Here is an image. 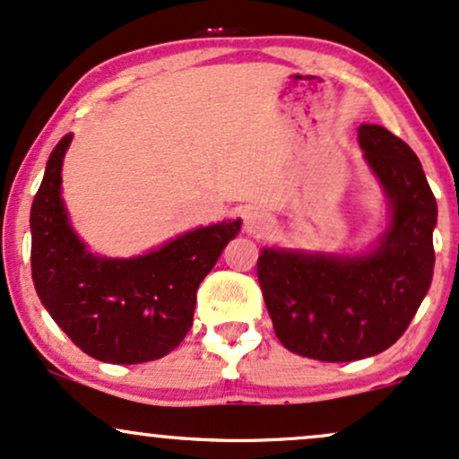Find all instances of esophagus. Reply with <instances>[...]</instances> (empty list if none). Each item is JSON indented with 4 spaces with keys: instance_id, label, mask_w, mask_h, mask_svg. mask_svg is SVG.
Returning a JSON list of instances; mask_svg holds the SVG:
<instances>
[{
    "instance_id": "obj_1",
    "label": "esophagus",
    "mask_w": 459,
    "mask_h": 459,
    "mask_svg": "<svg viewBox=\"0 0 459 459\" xmlns=\"http://www.w3.org/2000/svg\"><path fill=\"white\" fill-rule=\"evenodd\" d=\"M271 230V217L260 208H249L245 212V231L251 236H264Z\"/></svg>"
}]
</instances>
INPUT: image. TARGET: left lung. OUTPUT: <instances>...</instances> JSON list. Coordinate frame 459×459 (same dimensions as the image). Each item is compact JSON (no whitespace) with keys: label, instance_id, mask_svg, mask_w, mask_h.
Masks as SVG:
<instances>
[{"label":"left lung","instance_id":"obj_1","mask_svg":"<svg viewBox=\"0 0 459 459\" xmlns=\"http://www.w3.org/2000/svg\"><path fill=\"white\" fill-rule=\"evenodd\" d=\"M359 145L391 197L393 219L363 257L264 249L257 281L274 335L300 357L346 363L374 357L406 333L434 274L436 197L417 154L376 124Z\"/></svg>","mask_w":459,"mask_h":459}]
</instances>
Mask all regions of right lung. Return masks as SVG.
<instances>
[{
  "instance_id": "right-lung-1",
  "label": "right lung",
  "mask_w": 459,
  "mask_h": 459,
  "mask_svg": "<svg viewBox=\"0 0 459 459\" xmlns=\"http://www.w3.org/2000/svg\"><path fill=\"white\" fill-rule=\"evenodd\" d=\"M70 134L56 145L31 204V279L38 299L74 346L105 363L156 360L193 325L197 288L242 221L210 225L134 260L85 251L70 230L59 185Z\"/></svg>"
}]
</instances>
